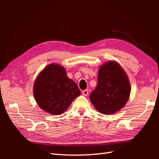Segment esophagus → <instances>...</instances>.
<instances>
[{
  "label": "esophagus",
  "mask_w": 159,
  "mask_h": 159,
  "mask_svg": "<svg viewBox=\"0 0 159 159\" xmlns=\"http://www.w3.org/2000/svg\"><path fill=\"white\" fill-rule=\"evenodd\" d=\"M82 94L84 95V96H87L88 94H89V91L88 89H85L82 91Z\"/></svg>",
  "instance_id": "obj_1"
}]
</instances>
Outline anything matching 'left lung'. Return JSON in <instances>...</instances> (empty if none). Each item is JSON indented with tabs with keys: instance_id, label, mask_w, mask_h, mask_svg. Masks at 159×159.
<instances>
[{
	"instance_id": "1",
	"label": "left lung",
	"mask_w": 159,
	"mask_h": 159,
	"mask_svg": "<svg viewBox=\"0 0 159 159\" xmlns=\"http://www.w3.org/2000/svg\"><path fill=\"white\" fill-rule=\"evenodd\" d=\"M131 85L125 71L117 62L110 60L99 69L98 85L90 94V101L105 115L116 113L127 102Z\"/></svg>"
}]
</instances>
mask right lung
<instances>
[{"instance_id": "1", "label": "right lung", "mask_w": 159, "mask_h": 159, "mask_svg": "<svg viewBox=\"0 0 159 159\" xmlns=\"http://www.w3.org/2000/svg\"><path fill=\"white\" fill-rule=\"evenodd\" d=\"M36 103L46 112L61 115L81 94L75 82L67 75L64 67L47 66L36 78L33 88Z\"/></svg>"}]
</instances>
